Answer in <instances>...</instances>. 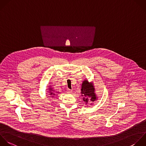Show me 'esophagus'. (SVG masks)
I'll return each mask as SVG.
<instances>
[{
    "label": "esophagus",
    "mask_w": 146,
    "mask_h": 146,
    "mask_svg": "<svg viewBox=\"0 0 146 146\" xmlns=\"http://www.w3.org/2000/svg\"><path fill=\"white\" fill-rule=\"evenodd\" d=\"M72 90H70V89H67V92L68 93V94H70V93H72Z\"/></svg>",
    "instance_id": "esophagus-1"
}]
</instances>
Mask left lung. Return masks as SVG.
Returning a JSON list of instances; mask_svg holds the SVG:
<instances>
[{"label": "left lung", "instance_id": "obj_1", "mask_svg": "<svg viewBox=\"0 0 146 146\" xmlns=\"http://www.w3.org/2000/svg\"><path fill=\"white\" fill-rule=\"evenodd\" d=\"M81 93L83 96V100L87 104L88 102V97L91 99L90 100L92 102L96 99V95L94 92V88L92 85L88 83V81L85 80L83 82L82 85Z\"/></svg>", "mask_w": 146, "mask_h": 146}]
</instances>
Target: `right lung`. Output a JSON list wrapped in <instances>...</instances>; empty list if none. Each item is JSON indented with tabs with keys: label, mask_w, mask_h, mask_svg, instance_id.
I'll list each match as a JSON object with an SVG mask.
<instances>
[{
	"label": "right lung",
	"mask_w": 146,
	"mask_h": 146,
	"mask_svg": "<svg viewBox=\"0 0 146 146\" xmlns=\"http://www.w3.org/2000/svg\"><path fill=\"white\" fill-rule=\"evenodd\" d=\"M50 94H51V95H52V96H50V97H52V98H53V96H54V95H55V94H52V92H51V93H50Z\"/></svg>",
	"instance_id": "right-lung-1"
}]
</instances>
